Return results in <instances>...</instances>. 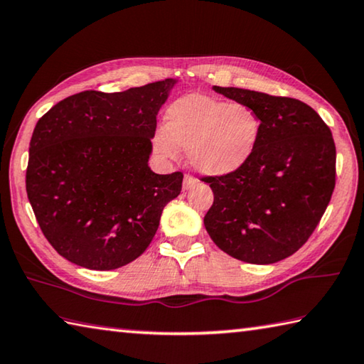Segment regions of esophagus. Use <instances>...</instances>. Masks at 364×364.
Instances as JSON below:
<instances>
[{
	"label": "esophagus",
	"instance_id": "1",
	"mask_svg": "<svg viewBox=\"0 0 364 364\" xmlns=\"http://www.w3.org/2000/svg\"><path fill=\"white\" fill-rule=\"evenodd\" d=\"M195 185H196L195 177H191V176H185L183 177V183H182V188L183 190H190L191 187H195Z\"/></svg>",
	"mask_w": 364,
	"mask_h": 364
}]
</instances>
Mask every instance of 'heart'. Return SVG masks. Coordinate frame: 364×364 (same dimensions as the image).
I'll return each instance as SVG.
<instances>
[{
    "mask_svg": "<svg viewBox=\"0 0 364 364\" xmlns=\"http://www.w3.org/2000/svg\"><path fill=\"white\" fill-rule=\"evenodd\" d=\"M164 128L154 134V149L163 159H176L187 149L190 166L208 177L235 174L255 154L262 119L244 102L193 93L168 107Z\"/></svg>",
    "mask_w": 364,
    "mask_h": 364,
    "instance_id": "1",
    "label": "heart"
}]
</instances>
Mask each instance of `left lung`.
<instances>
[{
	"label": "left lung",
	"mask_w": 364,
	"mask_h": 364,
	"mask_svg": "<svg viewBox=\"0 0 364 364\" xmlns=\"http://www.w3.org/2000/svg\"><path fill=\"white\" fill-rule=\"evenodd\" d=\"M262 119L255 154L244 168L204 177L214 204L204 226L218 249L252 264L293 255L318 225L336 183L330 128L306 102L236 87H212Z\"/></svg>",
	"instance_id": "1"
}]
</instances>
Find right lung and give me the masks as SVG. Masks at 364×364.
<instances>
[{
	"instance_id": "obj_1",
	"label": "right lung",
	"mask_w": 364,
	"mask_h": 364,
	"mask_svg": "<svg viewBox=\"0 0 364 364\" xmlns=\"http://www.w3.org/2000/svg\"><path fill=\"white\" fill-rule=\"evenodd\" d=\"M177 79L125 92H82L34 127L26 193L44 236L61 257L95 271L142 255L182 173L149 166L156 115Z\"/></svg>"
}]
</instances>
